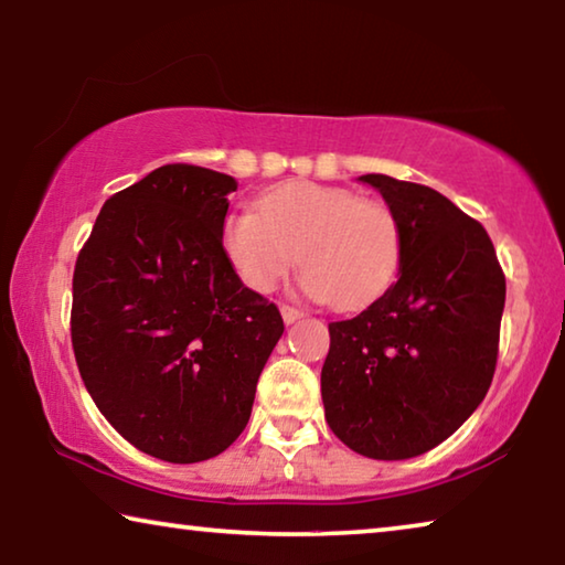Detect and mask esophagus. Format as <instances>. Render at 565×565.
Instances as JSON below:
<instances>
[{
	"label": "esophagus",
	"mask_w": 565,
	"mask_h": 565,
	"mask_svg": "<svg viewBox=\"0 0 565 565\" xmlns=\"http://www.w3.org/2000/svg\"><path fill=\"white\" fill-rule=\"evenodd\" d=\"M281 317L286 323H294L303 317V309H296V306L289 303H281Z\"/></svg>",
	"instance_id": "obj_1"
}]
</instances>
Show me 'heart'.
<instances>
[{
    "label": "heart",
    "mask_w": 565,
    "mask_h": 565,
    "mask_svg": "<svg viewBox=\"0 0 565 565\" xmlns=\"http://www.w3.org/2000/svg\"><path fill=\"white\" fill-rule=\"evenodd\" d=\"M222 222V248L248 289L269 294L294 262L303 286L337 309L374 301L394 281L401 228L386 204L351 189L289 181Z\"/></svg>",
    "instance_id": "b5f03b06"
}]
</instances>
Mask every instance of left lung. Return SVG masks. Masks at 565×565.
<instances>
[{
  "mask_svg": "<svg viewBox=\"0 0 565 565\" xmlns=\"http://www.w3.org/2000/svg\"><path fill=\"white\" fill-rule=\"evenodd\" d=\"M398 279L359 317L331 321L327 424L351 451L401 461L446 441L481 404L499 359L505 276L486 228L436 189L386 174Z\"/></svg>",
  "mask_w": 565,
  "mask_h": 565,
  "instance_id": "8db88e82",
  "label": "left lung"
}]
</instances>
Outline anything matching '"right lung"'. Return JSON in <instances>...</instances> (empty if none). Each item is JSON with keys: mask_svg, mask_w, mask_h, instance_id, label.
Listing matches in <instances>:
<instances>
[{"mask_svg": "<svg viewBox=\"0 0 565 565\" xmlns=\"http://www.w3.org/2000/svg\"><path fill=\"white\" fill-rule=\"evenodd\" d=\"M236 179L167 164L104 202L72 281L84 386L131 446L196 463L232 446L284 333L222 248Z\"/></svg>", "mask_w": 565, "mask_h": 565, "instance_id": "obj_1", "label": "right lung"}]
</instances>
